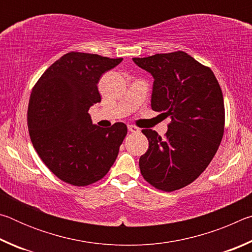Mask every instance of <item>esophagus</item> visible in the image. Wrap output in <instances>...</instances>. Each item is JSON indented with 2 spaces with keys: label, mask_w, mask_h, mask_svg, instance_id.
I'll return each mask as SVG.
<instances>
[{
  "label": "esophagus",
  "mask_w": 252,
  "mask_h": 252,
  "mask_svg": "<svg viewBox=\"0 0 252 252\" xmlns=\"http://www.w3.org/2000/svg\"><path fill=\"white\" fill-rule=\"evenodd\" d=\"M127 129H129L130 132H134V133H138V132H140L139 127H136L135 126H132V125L127 126Z\"/></svg>",
  "instance_id": "34e87169"
}]
</instances>
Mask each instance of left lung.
<instances>
[{
	"label": "left lung",
	"instance_id": "left-lung-1",
	"mask_svg": "<svg viewBox=\"0 0 252 252\" xmlns=\"http://www.w3.org/2000/svg\"><path fill=\"white\" fill-rule=\"evenodd\" d=\"M132 60L155 79L152 110L171 119L164 138L142 130L149 149L140 157V171L151 186L171 192L193 182L218 150L224 130L222 91L210 67L183 51Z\"/></svg>",
	"mask_w": 252,
	"mask_h": 252
}]
</instances>
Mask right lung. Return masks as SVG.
<instances>
[{
	"mask_svg": "<svg viewBox=\"0 0 252 252\" xmlns=\"http://www.w3.org/2000/svg\"><path fill=\"white\" fill-rule=\"evenodd\" d=\"M123 59L70 52L55 61L34 85L28 127L34 149L59 179L84 187L99 181L116 161L126 126L93 125L89 109L101 102L97 83Z\"/></svg>",
	"mask_w": 252,
	"mask_h": 252,
	"instance_id": "obj_1",
	"label": "right lung"
}]
</instances>
